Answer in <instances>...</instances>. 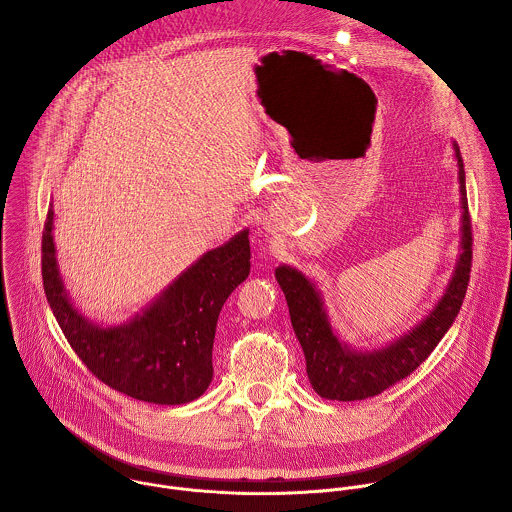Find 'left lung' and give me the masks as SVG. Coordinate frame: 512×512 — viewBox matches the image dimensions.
Wrapping results in <instances>:
<instances>
[{
  "mask_svg": "<svg viewBox=\"0 0 512 512\" xmlns=\"http://www.w3.org/2000/svg\"><path fill=\"white\" fill-rule=\"evenodd\" d=\"M462 200L460 257L446 294L413 330L379 350H354L332 330L318 287L298 269L279 265L275 279L281 285L289 318L306 356V371L314 391L332 401H360L393 387L433 352L454 324L472 267V223L466 198V174L458 143H454Z\"/></svg>",
  "mask_w": 512,
  "mask_h": 512,
  "instance_id": "1",
  "label": "left lung"
}]
</instances>
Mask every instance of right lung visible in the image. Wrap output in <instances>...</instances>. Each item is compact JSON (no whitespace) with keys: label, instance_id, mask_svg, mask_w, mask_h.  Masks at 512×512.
<instances>
[{"label":"right lung","instance_id":"obj_1","mask_svg":"<svg viewBox=\"0 0 512 512\" xmlns=\"http://www.w3.org/2000/svg\"><path fill=\"white\" fill-rule=\"evenodd\" d=\"M48 210L42 235L46 300L68 344L111 389L158 405L198 399L212 381L218 314L251 271L249 231L204 253L135 318L119 326L89 322L72 306L56 265Z\"/></svg>","mask_w":512,"mask_h":512}]
</instances>
